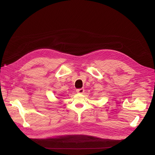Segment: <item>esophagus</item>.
I'll use <instances>...</instances> for the list:
<instances>
[{
    "label": "esophagus",
    "mask_w": 155,
    "mask_h": 155,
    "mask_svg": "<svg viewBox=\"0 0 155 155\" xmlns=\"http://www.w3.org/2000/svg\"><path fill=\"white\" fill-rule=\"evenodd\" d=\"M76 91L78 93H83L84 91V89H83V88H80V89H77Z\"/></svg>",
    "instance_id": "34e87169"
}]
</instances>
